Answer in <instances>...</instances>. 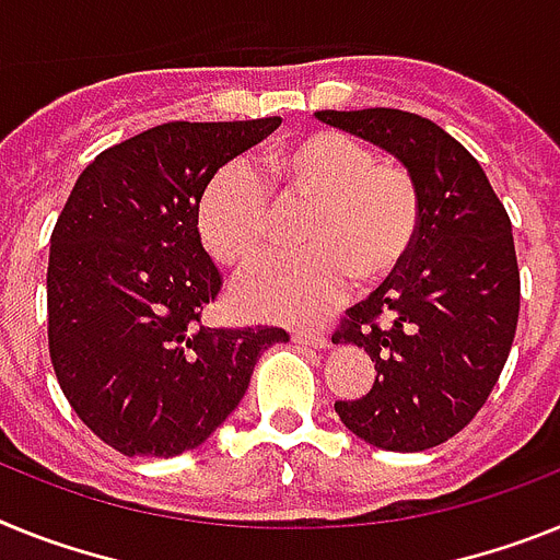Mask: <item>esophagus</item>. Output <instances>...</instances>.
Masks as SVG:
<instances>
[{
  "label": "esophagus",
  "mask_w": 560,
  "mask_h": 560,
  "mask_svg": "<svg viewBox=\"0 0 560 560\" xmlns=\"http://www.w3.org/2000/svg\"><path fill=\"white\" fill-rule=\"evenodd\" d=\"M291 339H294L298 346H305V348H328V346H331L326 334H319V331H294V334H291Z\"/></svg>",
  "instance_id": "obj_1"
}]
</instances>
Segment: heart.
I'll list each match as a JSON object with an SVG mask.
<instances>
[{"mask_svg":"<svg viewBox=\"0 0 560 560\" xmlns=\"http://www.w3.org/2000/svg\"><path fill=\"white\" fill-rule=\"evenodd\" d=\"M262 175L283 200H312L303 252L269 255L234 280L232 300L248 317L314 323L351 289L376 283L408 257L419 229L417 184L402 166L376 164L365 143L342 132H308L262 158ZM209 255L241 266L271 237V195L255 170L232 161L212 175L198 203Z\"/></svg>","mask_w":560,"mask_h":560,"instance_id":"1","label":"heart"}]
</instances>
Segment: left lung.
Masks as SVG:
<instances>
[{"label": "left lung", "instance_id": "8db88e82", "mask_svg": "<svg viewBox=\"0 0 560 560\" xmlns=\"http://www.w3.org/2000/svg\"><path fill=\"white\" fill-rule=\"evenodd\" d=\"M314 116L394 155L419 192L408 257L331 337L376 368L371 390L334 410L374 447L428 451L479 413L510 357L521 303L513 226L479 161L428 118L388 107Z\"/></svg>", "mask_w": 560, "mask_h": 560}]
</instances>
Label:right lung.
I'll return each instance as SVG.
<instances>
[{
	"label": "right lung",
	"instance_id": "1",
	"mask_svg": "<svg viewBox=\"0 0 560 560\" xmlns=\"http://www.w3.org/2000/svg\"><path fill=\"white\" fill-rule=\"evenodd\" d=\"M280 118L170 121L104 150L50 237L47 339L79 419L124 456L172 458L221 428L283 328H203L221 275L198 203L218 170Z\"/></svg>",
	"mask_w": 560,
	"mask_h": 560
}]
</instances>
